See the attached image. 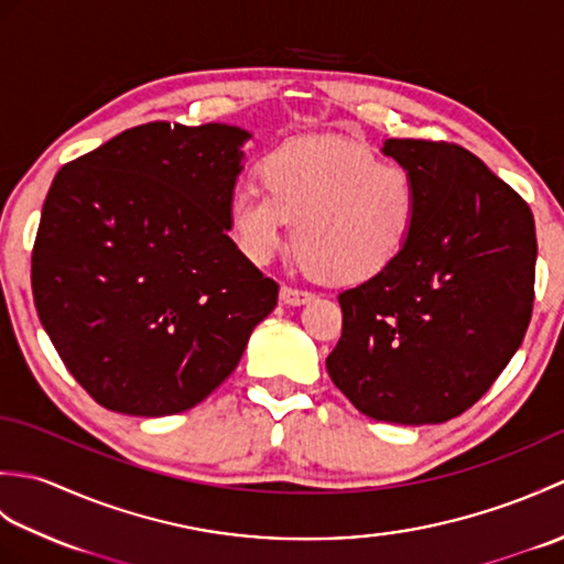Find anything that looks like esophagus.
Here are the masks:
<instances>
[{
	"label": "esophagus",
	"instance_id": "obj_1",
	"mask_svg": "<svg viewBox=\"0 0 564 564\" xmlns=\"http://www.w3.org/2000/svg\"><path fill=\"white\" fill-rule=\"evenodd\" d=\"M307 301H313V293L301 291V289H293V285H281V303L283 305H303Z\"/></svg>",
	"mask_w": 564,
	"mask_h": 564
}]
</instances>
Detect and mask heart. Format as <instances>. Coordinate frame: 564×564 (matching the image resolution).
<instances>
[{
	"mask_svg": "<svg viewBox=\"0 0 564 564\" xmlns=\"http://www.w3.org/2000/svg\"><path fill=\"white\" fill-rule=\"evenodd\" d=\"M261 188H235L227 225L251 263L289 242L305 269L332 285H361L394 267L412 242L422 194L400 162L346 140H291L259 166Z\"/></svg>",
	"mask_w": 564,
	"mask_h": 564,
	"instance_id": "b5f03b06",
	"label": "heart"
}]
</instances>
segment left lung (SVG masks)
Segmentation results:
<instances>
[{
	"label": "left lung",
	"instance_id": "1",
	"mask_svg": "<svg viewBox=\"0 0 564 564\" xmlns=\"http://www.w3.org/2000/svg\"><path fill=\"white\" fill-rule=\"evenodd\" d=\"M422 210L404 254L339 295L327 373L378 422L441 424L492 388L533 313L535 223L517 191L453 142L386 140Z\"/></svg>",
	"mask_w": 564,
	"mask_h": 564
}]
</instances>
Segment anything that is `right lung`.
<instances>
[{
  "label": "right lung",
  "mask_w": 564,
  "mask_h": 564,
  "mask_svg": "<svg viewBox=\"0 0 564 564\" xmlns=\"http://www.w3.org/2000/svg\"><path fill=\"white\" fill-rule=\"evenodd\" d=\"M247 130L154 121L65 164L31 254L41 325L111 412L164 416L237 368L279 301L227 235Z\"/></svg>",
  "instance_id": "obj_1"
}]
</instances>
